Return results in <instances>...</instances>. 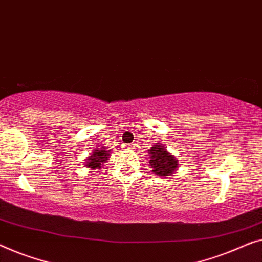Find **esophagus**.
Wrapping results in <instances>:
<instances>
[{
    "label": "esophagus",
    "mask_w": 262,
    "mask_h": 262,
    "mask_svg": "<svg viewBox=\"0 0 262 262\" xmlns=\"http://www.w3.org/2000/svg\"><path fill=\"white\" fill-rule=\"evenodd\" d=\"M123 147H124V148H126V149H133V147H134V146H133V145H124Z\"/></svg>",
    "instance_id": "1"
}]
</instances>
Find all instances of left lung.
Masks as SVG:
<instances>
[{"label": "left lung", "mask_w": 262, "mask_h": 262, "mask_svg": "<svg viewBox=\"0 0 262 262\" xmlns=\"http://www.w3.org/2000/svg\"><path fill=\"white\" fill-rule=\"evenodd\" d=\"M148 152L150 157L149 166L157 176H172L178 168V160L167 152L163 143L154 145Z\"/></svg>", "instance_id": "8db88e82"}]
</instances>
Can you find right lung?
Wrapping results in <instances>:
<instances>
[{
    "label": "right lung",
    "mask_w": 262,
    "mask_h": 262,
    "mask_svg": "<svg viewBox=\"0 0 262 262\" xmlns=\"http://www.w3.org/2000/svg\"><path fill=\"white\" fill-rule=\"evenodd\" d=\"M109 156H110L109 150L103 148V147L99 149H96L93 154H90V156L88 157L85 166L89 168H94V169L101 168L102 165L104 164L106 160H108Z\"/></svg>",
    "instance_id": "1"
}]
</instances>
